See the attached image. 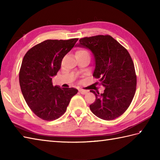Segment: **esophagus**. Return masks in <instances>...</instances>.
I'll use <instances>...</instances> for the list:
<instances>
[{"label":"esophagus","mask_w":160,"mask_h":160,"mask_svg":"<svg viewBox=\"0 0 160 160\" xmlns=\"http://www.w3.org/2000/svg\"><path fill=\"white\" fill-rule=\"evenodd\" d=\"M79 92H80L81 94L84 95V94L87 93V91H86V90H84V89H79Z\"/></svg>","instance_id":"1"}]
</instances>
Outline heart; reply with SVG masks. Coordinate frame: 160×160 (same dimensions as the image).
<instances>
[{
  "instance_id": "b5f03b06",
  "label": "heart",
  "mask_w": 160,
  "mask_h": 160,
  "mask_svg": "<svg viewBox=\"0 0 160 160\" xmlns=\"http://www.w3.org/2000/svg\"><path fill=\"white\" fill-rule=\"evenodd\" d=\"M76 53H88V52H87L86 50H84V49H81V50H79L78 51V52H76Z\"/></svg>"
}]
</instances>
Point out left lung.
<instances>
[{"instance_id":"8db88e82","label":"left lung","mask_w":160,"mask_h":160,"mask_svg":"<svg viewBox=\"0 0 160 160\" xmlns=\"http://www.w3.org/2000/svg\"><path fill=\"white\" fill-rule=\"evenodd\" d=\"M93 53V76L105 87L103 93L91 90L96 101L90 105L92 113L104 120L120 117L127 109L136 89V75L128 51L110 36L85 37L76 45Z\"/></svg>"}]
</instances>
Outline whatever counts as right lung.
<instances>
[{
  "label": "right lung",
  "mask_w": 160,
  "mask_h": 160,
  "mask_svg": "<svg viewBox=\"0 0 160 160\" xmlns=\"http://www.w3.org/2000/svg\"><path fill=\"white\" fill-rule=\"evenodd\" d=\"M78 40H47L33 47L23 58L19 73L22 96L31 110L44 120L60 118L78 93L75 88L53 87L52 81Z\"/></svg>",
  "instance_id": "1"
}]
</instances>
